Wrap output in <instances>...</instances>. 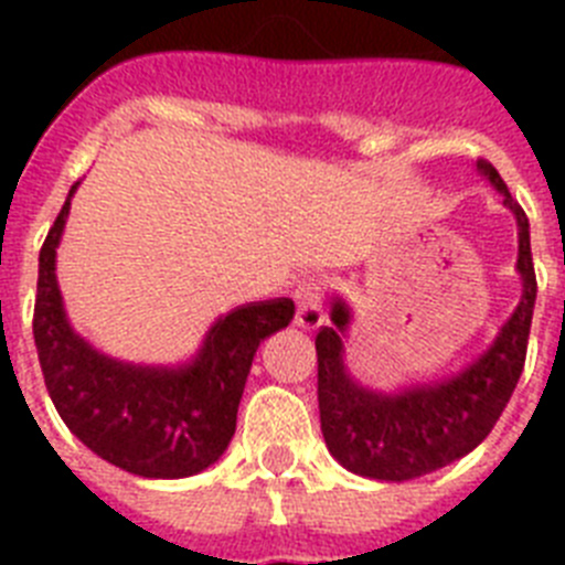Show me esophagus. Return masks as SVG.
Masks as SVG:
<instances>
[{
  "mask_svg": "<svg viewBox=\"0 0 565 565\" xmlns=\"http://www.w3.org/2000/svg\"><path fill=\"white\" fill-rule=\"evenodd\" d=\"M322 299H326V286L322 279H302L297 288H294V302H297V326L313 331L326 322V313H322Z\"/></svg>",
  "mask_w": 565,
  "mask_h": 565,
  "instance_id": "esophagus-1",
  "label": "esophagus"
}]
</instances>
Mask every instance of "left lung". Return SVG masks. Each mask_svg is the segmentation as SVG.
Masks as SVG:
<instances>
[{
  "instance_id": "8db88e82",
  "label": "left lung",
  "mask_w": 565,
  "mask_h": 565,
  "mask_svg": "<svg viewBox=\"0 0 565 565\" xmlns=\"http://www.w3.org/2000/svg\"><path fill=\"white\" fill-rule=\"evenodd\" d=\"M518 217V271L523 297L515 313L481 359L441 384L411 387L398 396H376L351 382L342 364L344 302H333V326L317 331L319 422L331 456L356 476L379 481H411L476 450L489 436L515 391L526 362L529 328L535 311L537 279L529 246V217L512 201L498 169L478 161Z\"/></svg>"
}]
</instances>
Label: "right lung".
Masks as SVG:
<instances>
[{
  "label": "right lung",
  "instance_id": "add662e5",
  "mask_svg": "<svg viewBox=\"0 0 565 565\" xmlns=\"http://www.w3.org/2000/svg\"><path fill=\"white\" fill-rule=\"evenodd\" d=\"M76 186L39 252L33 339L50 398L70 433L104 461L143 478L194 476L232 441L254 353L291 322L294 302L279 297L234 308L183 367H141L93 351L70 328L56 282V248Z\"/></svg>",
  "mask_w": 565,
  "mask_h": 565
}]
</instances>
